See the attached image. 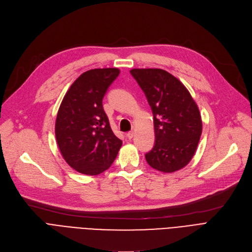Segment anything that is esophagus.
Here are the masks:
<instances>
[{
	"mask_svg": "<svg viewBox=\"0 0 252 252\" xmlns=\"http://www.w3.org/2000/svg\"><path fill=\"white\" fill-rule=\"evenodd\" d=\"M126 137L128 138V139H131L134 137V131L131 130V131H128V133H126Z\"/></svg>",
	"mask_w": 252,
	"mask_h": 252,
	"instance_id": "34e87169",
	"label": "esophagus"
}]
</instances>
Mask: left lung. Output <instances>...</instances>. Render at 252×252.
<instances>
[{
  "label": "left lung",
  "mask_w": 252,
  "mask_h": 252,
  "mask_svg": "<svg viewBox=\"0 0 252 252\" xmlns=\"http://www.w3.org/2000/svg\"><path fill=\"white\" fill-rule=\"evenodd\" d=\"M150 105L155 144L145 154L148 164L163 173L186 166L196 151L202 122L195 101L177 77L163 69H131Z\"/></svg>",
  "instance_id": "left-lung-1"
}]
</instances>
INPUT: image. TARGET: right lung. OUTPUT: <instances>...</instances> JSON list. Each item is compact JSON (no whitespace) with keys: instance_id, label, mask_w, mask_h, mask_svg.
<instances>
[{"instance_id":"right-lung-1","label":"right lung","mask_w":252,"mask_h":252,"mask_svg":"<svg viewBox=\"0 0 252 252\" xmlns=\"http://www.w3.org/2000/svg\"><path fill=\"white\" fill-rule=\"evenodd\" d=\"M119 74L117 68L91 69L79 75L58 110L55 135L60 152L72 168L96 176L110 167L122 147L110 127L102 100Z\"/></svg>"}]
</instances>
